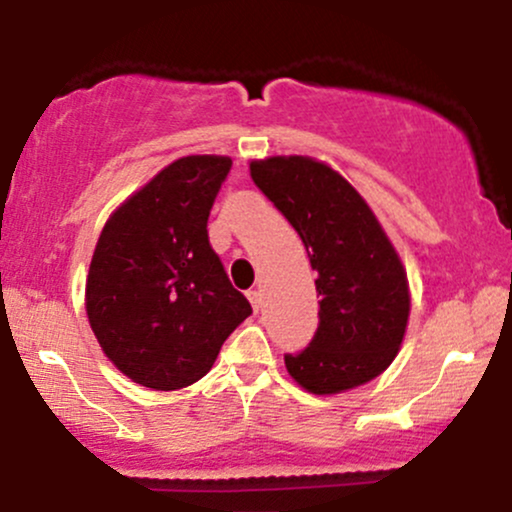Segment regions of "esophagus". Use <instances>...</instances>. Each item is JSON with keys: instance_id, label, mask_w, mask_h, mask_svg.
<instances>
[{"instance_id": "esophagus-1", "label": "esophagus", "mask_w": 512, "mask_h": 512, "mask_svg": "<svg viewBox=\"0 0 512 512\" xmlns=\"http://www.w3.org/2000/svg\"><path fill=\"white\" fill-rule=\"evenodd\" d=\"M248 298H250L252 308H255V313H257V310L262 308V293L255 291V289H250V291H248Z\"/></svg>"}]
</instances>
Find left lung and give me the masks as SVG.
<instances>
[{"instance_id": "8db88e82", "label": "left lung", "mask_w": 512, "mask_h": 512, "mask_svg": "<svg viewBox=\"0 0 512 512\" xmlns=\"http://www.w3.org/2000/svg\"><path fill=\"white\" fill-rule=\"evenodd\" d=\"M264 197L296 228L317 272L320 325L286 368L313 395L378 378L397 356L409 320V284L375 214L337 170L308 156L250 163Z\"/></svg>"}]
</instances>
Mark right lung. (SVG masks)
<instances>
[{"instance_id":"1","label":"right lung","mask_w":512,"mask_h":512,"mask_svg":"<svg viewBox=\"0 0 512 512\" xmlns=\"http://www.w3.org/2000/svg\"><path fill=\"white\" fill-rule=\"evenodd\" d=\"M231 166L228 156L178 158L117 207L98 238L86 279L88 322L105 356L151 390L204 378L252 313L207 233Z\"/></svg>"}]
</instances>
